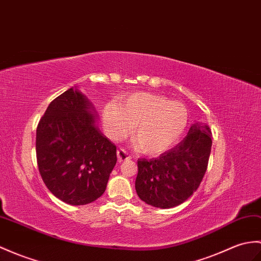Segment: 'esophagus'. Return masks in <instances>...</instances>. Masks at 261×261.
I'll use <instances>...</instances> for the list:
<instances>
[{
	"instance_id": "34e87169",
	"label": "esophagus",
	"mask_w": 261,
	"mask_h": 261,
	"mask_svg": "<svg viewBox=\"0 0 261 261\" xmlns=\"http://www.w3.org/2000/svg\"><path fill=\"white\" fill-rule=\"evenodd\" d=\"M117 155H118V160L121 161H125V160H130L132 156L126 152V151L123 148H119L117 151Z\"/></svg>"
}]
</instances>
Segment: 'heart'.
Returning <instances> with one entry per match:
<instances>
[{
  "instance_id": "b5f03b06",
  "label": "heart",
  "mask_w": 261,
  "mask_h": 261,
  "mask_svg": "<svg viewBox=\"0 0 261 261\" xmlns=\"http://www.w3.org/2000/svg\"><path fill=\"white\" fill-rule=\"evenodd\" d=\"M189 120L185 105L153 93H136L109 106L103 123L114 139L123 138L131 126L132 140L147 154L171 148L182 135Z\"/></svg>"
}]
</instances>
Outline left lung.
<instances>
[{
    "label": "left lung",
    "mask_w": 261,
    "mask_h": 261,
    "mask_svg": "<svg viewBox=\"0 0 261 261\" xmlns=\"http://www.w3.org/2000/svg\"><path fill=\"white\" fill-rule=\"evenodd\" d=\"M213 133L207 124H193L184 140L158 158L138 160L136 190L142 201L172 208L193 195L207 171Z\"/></svg>",
    "instance_id": "1"
}]
</instances>
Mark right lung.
<instances>
[{
	"mask_svg": "<svg viewBox=\"0 0 261 261\" xmlns=\"http://www.w3.org/2000/svg\"><path fill=\"white\" fill-rule=\"evenodd\" d=\"M92 105L77 90L54 99L36 128V161L46 188L63 202L87 204L105 192L117 147L95 125Z\"/></svg>",
	"mask_w": 261,
	"mask_h": 261,
	"instance_id": "add662e5",
	"label": "right lung"
}]
</instances>
